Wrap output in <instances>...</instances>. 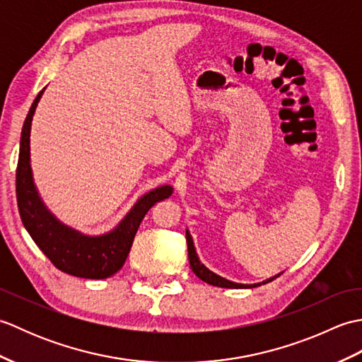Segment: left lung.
I'll return each mask as SVG.
<instances>
[{"mask_svg":"<svg viewBox=\"0 0 362 362\" xmlns=\"http://www.w3.org/2000/svg\"><path fill=\"white\" fill-rule=\"evenodd\" d=\"M187 243H188V258H189V266L191 269H193V272L201 279L202 281L209 283V284H213V286H219V288H255V286H259L261 283H257V284H240V283H233V281H228L226 279H222V276L216 275L214 272H211L210 269H206L201 261H199L197 258V253H196V249H194V244H193V238H191L189 232L187 230ZM279 276V275H276ZM275 279V276H272V279H269L263 283H269Z\"/></svg>","mask_w":362,"mask_h":362,"instance_id":"left-lung-1","label":"left lung"}]
</instances>
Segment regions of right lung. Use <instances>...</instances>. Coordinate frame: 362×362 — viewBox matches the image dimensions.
<instances>
[{"label": "right lung", "mask_w": 362, "mask_h": 362, "mask_svg": "<svg viewBox=\"0 0 362 362\" xmlns=\"http://www.w3.org/2000/svg\"><path fill=\"white\" fill-rule=\"evenodd\" d=\"M45 88L30 105L21 130L17 165V204L28 233L59 271L82 279H107L124 264L136 230L153 205L173 194L169 185L156 188L135 204L121 224L103 236H87L66 227L46 210L38 197L29 165V134L35 107Z\"/></svg>", "instance_id": "obj_1"}]
</instances>
